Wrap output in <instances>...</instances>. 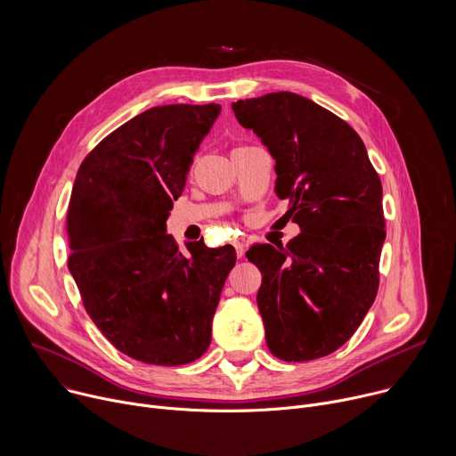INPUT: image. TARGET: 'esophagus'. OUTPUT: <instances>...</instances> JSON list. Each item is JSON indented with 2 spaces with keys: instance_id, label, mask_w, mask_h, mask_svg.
Returning a JSON list of instances; mask_svg holds the SVG:
<instances>
[{
  "instance_id": "34e87169",
  "label": "esophagus",
  "mask_w": 456,
  "mask_h": 456,
  "mask_svg": "<svg viewBox=\"0 0 456 456\" xmlns=\"http://www.w3.org/2000/svg\"><path fill=\"white\" fill-rule=\"evenodd\" d=\"M234 248H236L238 259H241L245 256V243L243 241H234Z\"/></svg>"
}]
</instances>
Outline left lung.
<instances>
[{
	"instance_id": "1",
	"label": "left lung",
	"mask_w": 456,
	"mask_h": 456,
	"mask_svg": "<svg viewBox=\"0 0 456 456\" xmlns=\"http://www.w3.org/2000/svg\"><path fill=\"white\" fill-rule=\"evenodd\" d=\"M276 160L283 218L301 232L287 247L256 243L257 308L273 355L303 362L341 348L379 289L386 238L382 185L364 142L343 118L292 92L232 102Z\"/></svg>"
}]
</instances>
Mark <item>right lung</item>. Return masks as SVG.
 <instances>
[{"instance_id": "obj_1", "label": "right lung", "mask_w": 456, "mask_h": 456, "mask_svg": "<svg viewBox=\"0 0 456 456\" xmlns=\"http://www.w3.org/2000/svg\"><path fill=\"white\" fill-rule=\"evenodd\" d=\"M220 104L150 108L83 160L69 204V269L102 336L146 364L192 362L211 345L232 245L178 250L166 220Z\"/></svg>"}]
</instances>
